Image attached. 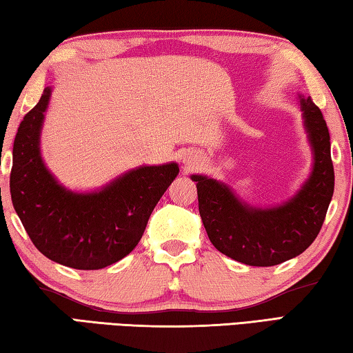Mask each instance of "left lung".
<instances>
[{"label": "left lung", "instance_id": "8db88e82", "mask_svg": "<svg viewBox=\"0 0 353 353\" xmlns=\"http://www.w3.org/2000/svg\"><path fill=\"white\" fill-rule=\"evenodd\" d=\"M303 126L313 149L312 174L282 205L256 208L243 202L229 185L193 174L199 213L219 252L249 266H274L302 254L324 224L334 188L330 134L319 107L299 94Z\"/></svg>", "mask_w": 353, "mask_h": 353}]
</instances>
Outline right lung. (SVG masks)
<instances>
[{
	"label": "right lung",
	"instance_id": "1",
	"mask_svg": "<svg viewBox=\"0 0 353 353\" xmlns=\"http://www.w3.org/2000/svg\"><path fill=\"white\" fill-rule=\"evenodd\" d=\"M50 98L51 87H46L15 135L12 204L34 246L48 259L74 270H103L139 244L179 166H139L92 193L67 190L46 168L40 152Z\"/></svg>",
	"mask_w": 353,
	"mask_h": 353
}]
</instances>
